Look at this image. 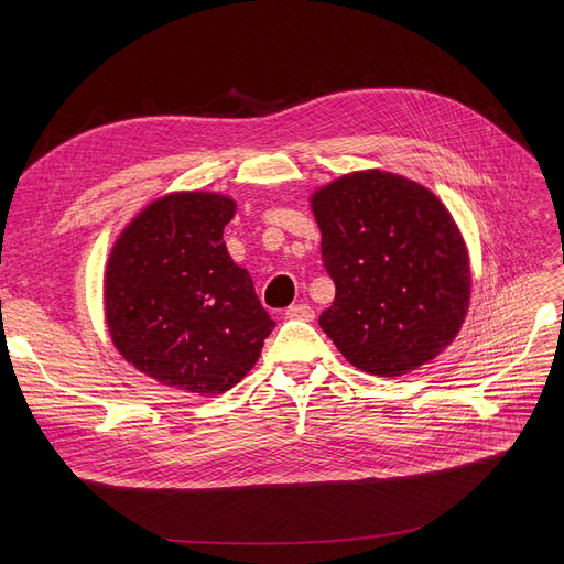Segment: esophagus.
<instances>
[{
  "label": "esophagus",
  "instance_id": "1",
  "mask_svg": "<svg viewBox=\"0 0 564 564\" xmlns=\"http://www.w3.org/2000/svg\"><path fill=\"white\" fill-rule=\"evenodd\" d=\"M285 317L313 322V319H315V311H313L308 304H297V306H290V308L285 311Z\"/></svg>",
  "mask_w": 564,
  "mask_h": 564
}]
</instances>
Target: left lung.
I'll return each instance as SVG.
<instances>
[{
	"label": "left lung",
	"mask_w": 564,
	"mask_h": 564,
	"mask_svg": "<svg viewBox=\"0 0 564 564\" xmlns=\"http://www.w3.org/2000/svg\"><path fill=\"white\" fill-rule=\"evenodd\" d=\"M336 283L319 327L368 375L402 377L446 349L470 304L468 249L448 207L391 171L345 173L311 194Z\"/></svg>",
	"instance_id": "1"
}]
</instances>
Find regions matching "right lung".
<instances>
[{
	"label": "right lung",
	"instance_id": "right-lung-1",
	"mask_svg": "<svg viewBox=\"0 0 564 564\" xmlns=\"http://www.w3.org/2000/svg\"><path fill=\"white\" fill-rule=\"evenodd\" d=\"M237 203L171 192L121 230L105 267V324L116 351L162 387L221 395L258 361L274 319L235 264L224 228Z\"/></svg>",
	"mask_w": 564,
	"mask_h": 564
}]
</instances>
